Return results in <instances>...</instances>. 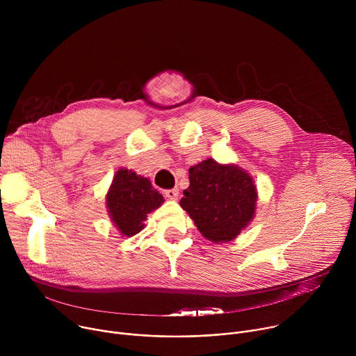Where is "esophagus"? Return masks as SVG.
Instances as JSON below:
<instances>
[{
    "mask_svg": "<svg viewBox=\"0 0 356 356\" xmlns=\"http://www.w3.org/2000/svg\"><path fill=\"white\" fill-rule=\"evenodd\" d=\"M165 195H166L169 200H177V197H179V188L166 190V191H165Z\"/></svg>",
    "mask_w": 356,
    "mask_h": 356,
    "instance_id": "34e87169",
    "label": "esophagus"
}]
</instances>
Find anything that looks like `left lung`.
<instances>
[{
    "mask_svg": "<svg viewBox=\"0 0 356 356\" xmlns=\"http://www.w3.org/2000/svg\"><path fill=\"white\" fill-rule=\"evenodd\" d=\"M188 179L180 206L206 239L229 242L253 220L257 186L239 166L207 159L188 169Z\"/></svg>",
    "mask_w": 356,
    "mask_h": 356,
    "instance_id": "8db88e82",
    "label": "left lung"
}]
</instances>
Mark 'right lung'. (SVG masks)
I'll return each mask as SVG.
<instances>
[{"mask_svg":"<svg viewBox=\"0 0 356 356\" xmlns=\"http://www.w3.org/2000/svg\"><path fill=\"white\" fill-rule=\"evenodd\" d=\"M163 195L149 179L128 169H120L106 195L107 211L122 236H134L145 227L147 214L159 209Z\"/></svg>","mask_w":356,"mask_h":356,"instance_id":"1","label":"right lung"}]
</instances>
